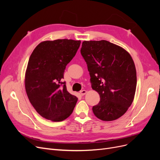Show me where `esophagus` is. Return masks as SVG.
I'll return each instance as SVG.
<instances>
[{"mask_svg": "<svg viewBox=\"0 0 160 160\" xmlns=\"http://www.w3.org/2000/svg\"><path fill=\"white\" fill-rule=\"evenodd\" d=\"M80 93H81V95H85L87 93V91L86 90H81L80 91Z\"/></svg>", "mask_w": 160, "mask_h": 160, "instance_id": "obj_1", "label": "esophagus"}]
</instances>
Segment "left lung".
<instances>
[{
  "label": "left lung",
  "instance_id": "obj_1",
  "mask_svg": "<svg viewBox=\"0 0 160 160\" xmlns=\"http://www.w3.org/2000/svg\"><path fill=\"white\" fill-rule=\"evenodd\" d=\"M81 53L88 65L91 88L100 96L93 107L98 119L110 122L119 118L132 105L137 75L129 53L108 41H83Z\"/></svg>",
  "mask_w": 160,
  "mask_h": 160
}]
</instances>
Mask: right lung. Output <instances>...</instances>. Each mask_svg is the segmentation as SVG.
Masks as SVG:
<instances>
[{
  "label": "right lung",
  "instance_id": "obj_1",
  "mask_svg": "<svg viewBox=\"0 0 160 160\" xmlns=\"http://www.w3.org/2000/svg\"><path fill=\"white\" fill-rule=\"evenodd\" d=\"M81 41L57 39L40 42L33 50L25 72L26 93L42 118L61 122L72 113L77 98L62 82L67 65L79 48Z\"/></svg>",
  "mask_w": 160,
  "mask_h": 160
}]
</instances>
